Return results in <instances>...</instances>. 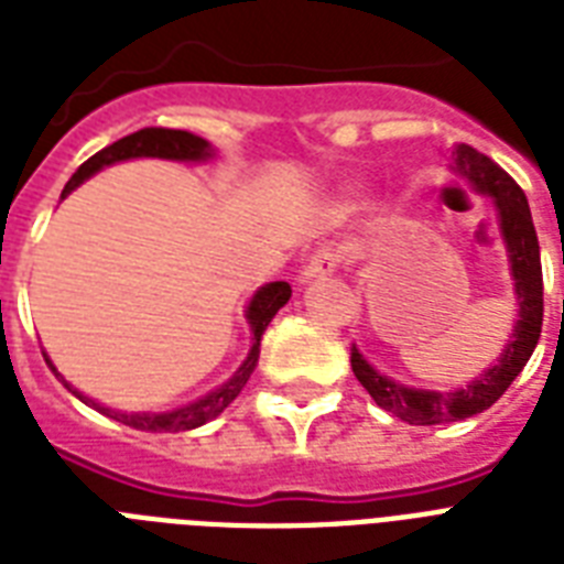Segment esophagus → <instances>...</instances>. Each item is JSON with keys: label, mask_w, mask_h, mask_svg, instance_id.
Listing matches in <instances>:
<instances>
[{"label": "esophagus", "mask_w": 564, "mask_h": 564, "mask_svg": "<svg viewBox=\"0 0 564 564\" xmlns=\"http://www.w3.org/2000/svg\"><path fill=\"white\" fill-rule=\"evenodd\" d=\"M336 265H339V251L334 246H322L313 251V257L304 265V278L307 281H316V278H327V274L336 272Z\"/></svg>", "instance_id": "34e87169"}]
</instances>
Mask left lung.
<instances>
[{"label":"left lung","instance_id":"left-lung-1","mask_svg":"<svg viewBox=\"0 0 564 564\" xmlns=\"http://www.w3.org/2000/svg\"><path fill=\"white\" fill-rule=\"evenodd\" d=\"M454 170L471 181L480 193H489L498 204L500 228H503L509 260H512V278H516L518 307L521 310H518L516 334L509 336L507 351L500 354V360L480 380H474L468 389H459V392H424V389L394 383V380L371 369L369 362L360 357V351L351 348L354 375L366 386V392L375 398L377 406H383L386 412H392L410 424H421V427L471 419L477 412L489 410L491 403L512 386V380L521 375L527 360L533 357L539 336H542V257H539V237H535L524 189L518 187L516 181L509 178V172L500 170L489 154L477 152L474 145H456Z\"/></svg>","mask_w":564,"mask_h":564}]
</instances>
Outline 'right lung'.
Listing matches in <instances>:
<instances>
[{
	"label": "right lung",
	"instance_id": "right-lung-1",
	"mask_svg": "<svg viewBox=\"0 0 564 564\" xmlns=\"http://www.w3.org/2000/svg\"><path fill=\"white\" fill-rule=\"evenodd\" d=\"M128 158H170V161H204V158H210V143L202 140V137L189 134V131H175V128H140L134 134L122 137L117 143H110L108 149H101L90 158V161H84L78 166L73 178L66 181L64 195L73 193L84 178H90L93 172H99L101 166H108V163L117 161H128ZM292 290L286 281H274L265 283L263 290L257 292L251 304H248V322H251V330H254V348L248 354V360L239 366V371L230 377L228 383L210 392L202 401L189 403L184 410L175 412H161V415H149V412H113L108 406H99L90 398H84L82 392H75L73 386L66 383V389H73L84 403H90L99 412L110 415V419L122 421L128 427L134 430H145V433H181V430H195L207 424L210 419H216L225 406H228L239 392H242V386L248 383V377L254 371L257 357H260V339H263V330L269 327V322L274 318V313L290 301Z\"/></svg>",
	"mask_w": 564,
	"mask_h": 564
}]
</instances>
